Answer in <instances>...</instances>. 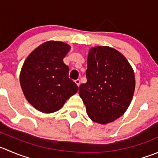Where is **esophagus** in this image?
I'll return each instance as SVG.
<instances>
[{
	"label": "esophagus",
	"instance_id": "obj_1",
	"mask_svg": "<svg viewBox=\"0 0 158 158\" xmlns=\"http://www.w3.org/2000/svg\"><path fill=\"white\" fill-rule=\"evenodd\" d=\"M75 82H76V85H77L78 86H79V85H80V80H79V79H76V80H75Z\"/></svg>",
	"mask_w": 158,
	"mask_h": 158
}]
</instances>
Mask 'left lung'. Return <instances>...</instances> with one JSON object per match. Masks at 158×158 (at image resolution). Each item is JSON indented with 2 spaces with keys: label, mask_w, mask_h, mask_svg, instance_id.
Masks as SVG:
<instances>
[{
  "label": "left lung",
  "mask_w": 158,
  "mask_h": 158,
  "mask_svg": "<svg viewBox=\"0 0 158 158\" xmlns=\"http://www.w3.org/2000/svg\"><path fill=\"white\" fill-rule=\"evenodd\" d=\"M87 82L79 93L93 121L110 123L122 116L135 89L134 70L126 58L108 46L93 47L87 59Z\"/></svg>",
  "instance_id": "left-lung-1"
}]
</instances>
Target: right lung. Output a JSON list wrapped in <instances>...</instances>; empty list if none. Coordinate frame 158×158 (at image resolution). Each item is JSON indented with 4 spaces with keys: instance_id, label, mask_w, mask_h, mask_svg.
<instances>
[{
    "instance_id": "right-lung-1",
    "label": "right lung",
    "mask_w": 158,
    "mask_h": 158,
    "mask_svg": "<svg viewBox=\"0 0 158 158\" xmlns=\"http://www.w3.org/2000/svg\"><path fill=\"white\" fill-rule=\"evenodd\" d=\"M71 47L62 42L48 41L35 48L24 61L20 83L26 99L45 113L58 111L76 94L78 85L69 78L63 59Z\"/></svg>"
}]
</instances>
